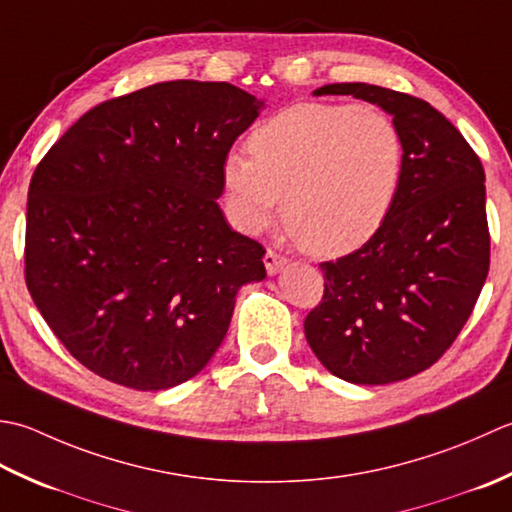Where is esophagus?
Masks as SVG:
<instances>
[{
  "mask_svg": "<svg viewBox=\"0 0 512 512\" xmlns=\"http://www.w3.org/2000/svg\"><path fill=\"white\" fill-rule=\"evenodd\" d=\"M263 260H265V269H267V274H271V276L278 274L280 267L285 265V256H280L278 252H274V249H267Z\"/></svg>",
  "mask_w": 512,
  "mask_h": 512,
  "instance_id": "obj_1",
  "label": "esophagus"
}]
</instances>
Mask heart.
I'll return each mask as SVG.
<instances>
[{
    "mask_svg": "<svg viewBox=\"0 0 512 512\" xmlns=\"http://www.w3.org/2000/svg\"><path fill=\"white\" fill-rule=\"evenodd\" d=\"M247 156L229 154L223 185L245 232H260L283 198L300 247L342 256L380 232L404 179V139L389 112L349 103H294L260 121Z\"/></svg>",
    "mask_w": 512,
    "mask_h": 512,
    "instance_id": "1",
    "label": "heart"
}]
</instances>
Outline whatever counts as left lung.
Segmentation results:
<instances>
[{
	"label": "left lung",
	"instance_id": "1",
	"mask_svg": "<svg viewBox=\"0 0 512 512\" xmlns=\"http://www.w3.org/2000/svg\"><path fill=\"white\" fill-rule=\"evenodd\" d=\"M393 114L404 179L371 241L320 263L325 294L305 318L318 360L353 384H389L429 369L460 336L490 267L484 168L431 103L369 83H329Z\"/></svg>",
	"mask_w": 512,
	"mask_h": 512
}]
</instances>
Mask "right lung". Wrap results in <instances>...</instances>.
<instances>
[{
  "label": "right lung",
  "mask_w": 512,
  "mask_h": 512,
  "mask_svg": "<svg viewBox=\"0 0 512 512\" xmlns=\"http://www.w3.org/2000/svg\"><path fill=\"white\" fill-rule=\"evenodd\" d=\"M263 101L227 81H165L70 125L28 187L24 276L68 353L121 387L194 378L227 333L265 247L216 198Z\"/></svg>",
  "instance_id": "1"
}]
</instances>
